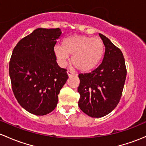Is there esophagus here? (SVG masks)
Here are the masks:
<instances>
[{
	"label": "esophagus",
	"instance_id": "esophagus-1",
	"mask_svg": "<svg viewBox=\"0 0 146 146\" xmlns=\"http://www.w3.org/2000/svg\"><path fill=\"white\" fill-rule=\"evenodd\" d=\"M67 75H68V77H71V76H75V74L74 73H73V72H71V71H67Z\"/></svg>",
	"mask_w": 146,
	"mask_h": 146
}]
</instances>
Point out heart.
Here are the masks:
<instances>
[{
    "label": "heart",
    "mask_w": 146,
    "mask_h": 146,
    "mask_svg": "<svg viewBox=\"0 0 146 146\" xmlns=\"http://www.w3.org/2000/svg\"><path fill=\"white\" fill-rule=\"evenodd\" d=\"M53 50L60 65H65L68 56H72V65L79 71L85 73L100 64L105 46L100 38L76 34L66 38L63 46L55 45Z\"/></svg>",
    "instance_id": "heart-1"
}]
</instances>
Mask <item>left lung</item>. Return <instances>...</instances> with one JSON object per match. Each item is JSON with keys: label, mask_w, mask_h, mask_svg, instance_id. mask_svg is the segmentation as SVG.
<instances>
[{"label": "left lung", "mask_w": 146, "mask_h": 146, "mask_svg": "<svg viewBox=\"0 0 146 146\" xmlns=\"http://www.w3.org/2000/svg\"><path fill=\"white\" fill-rule=\"evenodd\" d=\"M105 46L102 62L91 73L79 74L78 106L92 117H101L113 111L122 96L127 69L121 50L101 33Z\"/></svg>", "instance_id": "8db88e82"}]
</instances>
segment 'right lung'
Returning <instances> with one entry per match:
<instances>
[{
    "label": "right lung",
    "mask_w": 146,
    "mask_h": 146,
    "mask_svg": "<svg viewBox=\"0 0 146 146\" xmlns=\"http://www.w3.org/2000/svg\"><path fill=\"white\" fill-rule=\"evenodd\" d=\"M61 29L38 28L19 41L9 65L12 88L22 108L45 115L56 108L58 94L68 80L54 54Z\"/></svg>",
    "instance_id": "add662e5"
}]
</instances>
